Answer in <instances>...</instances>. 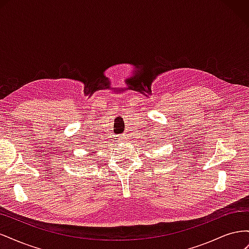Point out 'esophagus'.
<instances>
[{"label": "esophagus", "mask_w": 249, "mask_h": 249, "mask_svg": "<svg viewBox=\"0 0 249 249\" xmlns=\"http://www.w3.org/2000/svg\"><path fill=\"white\" fill-rule=\"evenodd\" d=\"M120 140H122V141H123V140H124V136H122V138H120Z\"/></svg>", "instance_id": "1"}]
</instances>
